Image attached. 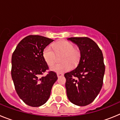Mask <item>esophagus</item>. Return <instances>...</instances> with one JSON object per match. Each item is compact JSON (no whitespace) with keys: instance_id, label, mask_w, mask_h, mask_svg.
I'll list each match as a JSON object with an SVG mask.
<instances>
[{"instance_id":"esophagus-1","label":"esophagus","mask_w":120,"mask_h":120,"mask_svg":"<svg viewBox=\"0 0 120 120\" xmlns=\"http://www.w3.org/2000/svg\"><path fill=\"white\" fill-rule=\"evenodd\" d=\"M63 76V74H62V73H57V76H58V77H61V76Z\"/></svg>"}]
</instances>
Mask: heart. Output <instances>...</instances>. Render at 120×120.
Returning <instances> with one entry per match:
<instances>
[{
  "label": "heart",
  "instance_id": "heart-1",
  "mask_svg": "<svg viewBox=\"0 0 120 120\" xmlns=\"http://www.w3.org/2000/svg\"><path fill=\"white\" fill-rule=\"evenodd\" d=\"M52 47L50 46L44 48L43 56L44 61L49 66H52L56 61V55L62 54L60 61L61 63L57 64L51 67V70L56 73H64L71 69L72 67L77 66L80 61V51L79 49L74 47L72 43L66 40H62L54 43Z\"/></svg>",
  "mask_w": 120,
  "mask_h": 120
}]
</instances>
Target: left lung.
Segmentation results:
<instances>
[{
  "instance_id": "left-lung-1",
  "label": "left lung",
  "mask_w": 120,
  "mask_h": 120,
  "mask_svg": "<svg viewBox=\"0 0 120 120\" xmlns=\"http://www.w3.org/2000/svg\"><path fill=\"white\" fill-rule=\"evenodd\" d=\"M68 40L78 45L81 56L76 68L64 75L67 95L72 103L83 106L94 101L102 87L105 71L103 53L98 45L88 37Z\"/></svg>"
}]
</instances>
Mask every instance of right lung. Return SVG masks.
<instances>
[{
	"label": "right lung",
	"mask_w": 120,
	"mask_h": 120,
	"mask_svg": "<svg viewBox=\"0 0 120 120\" xmlns=\"http://www.w3.org/2000/svg\"><path fill=\"white\" fill-rule=\"evenodd\" d=\"M53 40L30 35L18 44L12 55L11 76L19 97L32 107L43 105L48 100L51 90L58 79L56 74L49 71L43 52Z\"/></svg>",
	"instance_id": "1"
}]
</instances>
